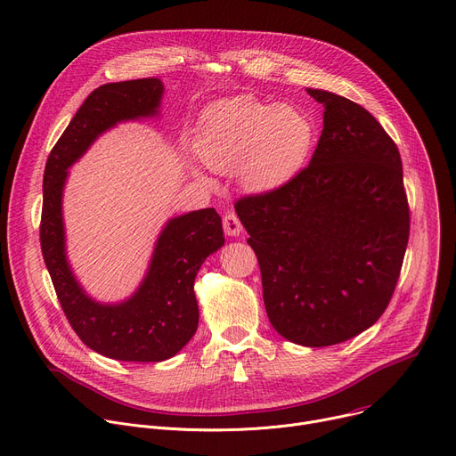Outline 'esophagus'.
I'll return each instance as SVG.
<instances>
[{
  "instance_id": "34e87169",
  "label": "esophagus",
  "mask_w": 456,
  "mask_h": 456,
  "mask_svg": "<svg viewBox=\"0 0 456 456\" xmlns=\"http://www.w3.org/2000/svg\"><path fill=\"white\" fill-rule=\"evenodd\" d=\"M224 231L231 238L240 236L241 224H240V220H238V216L234 213H225V216H224Z\"/></svg>"
}]
</instances>
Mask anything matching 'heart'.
Masks as SVG:
<instances>
[{"label": "heart", "instance_id": "b5f03b06", "mask_svg": "<svg viewBox=\"0 0 456 456\" xmlns=\"http://www.w3.org/2000/svg\"><path fill=\"white\" fill-rule=\"evenodd\" d=\"M314 142V123L302 109L234 96L203 112L196 151L211 171L234 169L247 192L271 194L304 171Z\"/></svg>", "mask_w": 456, "mask_h": 456}]
</instances>
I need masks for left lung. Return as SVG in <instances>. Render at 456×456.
<instances>
[{"label": "left lung", "mask_w": 456, "mask_h": 456, "mask_svg": "<svg viewBox=\"0 0 456 456\" xmlns=\"http://www.w3.org/2000/svg\"><path fill=\"white\" fill-rule=\"evenodd\" d=\"M307 94L325 107L309 167L234 209L258 256L276 333L327 347L363 333L386 311L409 240V207L400 152L375 116L335 93Z\"/></svg>", "instance_id": "left-lung-1"}]
</instances>
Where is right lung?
Segmentation results:
<instances>
[{
    "label": "right lung",
    "instance_id": "right-lung-1",
    "mask_svg": "<svg viewBox=\"0 0 456 456\" xmlns=\"http://www.w3.org/2000/svg\"><path fill=\"white\" fill-rule=\"evenodd\" d=\"M163 81L143 77L105 84L93 91L49 154L44 175L41 253L61 309L79 340L123 362H161L180 353L198 329L194 280L207 256L225 238L215 209L171 218L159 231L147 273L121 302L94 300L69 264L63 224V189L69 169L107 131L123 121L159 116Z\"/></svg>",
    "mask_w": 456,
    "mask_h": 456
}]
</instances>
